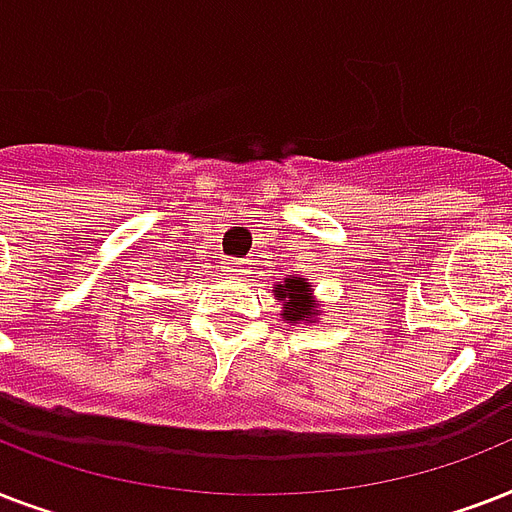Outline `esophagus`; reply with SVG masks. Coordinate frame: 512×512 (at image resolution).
<instances>
[{
    "instance_id": "1",
    "label": "esophagus",
    "mask_w": 512,
    "mask_h": 512,
    "mask_svg": "<svg viewBox=\"0 0 512 512\" xmlns=\"http://www.w3.org/2000/svg\"><path fill=\"white\" fill-rule=\"evenodd\" d=\"M228 265H231V271L236 273V276H244V273H247L244 271V263H241V260H233V263H228Z\"/></svg>"
}]
</instances>
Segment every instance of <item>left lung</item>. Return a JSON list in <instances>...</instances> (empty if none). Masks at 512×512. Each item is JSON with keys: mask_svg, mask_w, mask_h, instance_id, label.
I'll return each instance as SVG.
<instances>
[{"mask_svg": "<svg viewBox=\"0 0 512 512\" xmlns=\"http://www.w3.org/2000/svg\"><path fill=\"white\" fill-rule=\"evenodd\" d=\"M273 295H276V300L284 303L281 316H284L287 324H300V321L308 324V321H313L316 316H319V311H316V300H313V289L311 284H308V279L289 276V279L279 281V284L273 287Z\"/></svg>", "mask_w": 512, "mask_h": 512, "instance_id": "left-lung-1", "label": "left lung"}]
</instances>
